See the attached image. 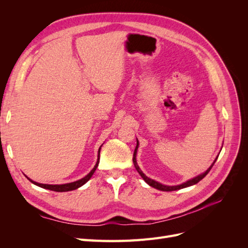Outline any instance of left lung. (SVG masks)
I'll list each match as a JSON object with an SVG mask.
<instances>
[{"label": "left lung", "mask_w": 248, "mask_h": 248, "mask_svg": "<svg viewBox=\"0 0 248 248\" xmlns=\"http://www.w3.org/2000/svg\"><path fill=\"white\" fill-rule=\"evenodd\" d=\"M139 144H140V142H139V140L137 139V147H136V149H134L133 158H132V161H133V164H134V168H136V170H138V172H139V174L140 175V177L145 180V182H146L148 185L152 186V187H154V188L158 189V190H161V191H174V190L182 189V188H185V187H189V186H192V185H194V184H197L198 182H200V181H201V180H202V178L206 177V175H207L208 172L210 171V170H211V169H212V167L214 166V163H215V161L217 160V158H218V156H217L216 158H215V160L213 161V163L211 164V166L209 167V169H208L206 171L202 172L201 175H199V176H197V177H194V178H192V179H189L188 181H186V182H184V183H182V184L170 186V185H164V184H161V183H159V182L155 181V180H153V179H151V178L147 177V176L144 174V172L141 171V170L140 169L139 164H138V162H137V154H138Z\"/></svg>", "instance_id": "obj_1"}]
</instances>
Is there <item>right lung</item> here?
Returning a JSON list of instances; mask_svg holds the SVG:
<instances>
[{
  "label": "right lung",
  "mask_w": 248,
  "mask_h": 248,
  "mask_svg": "<svg viewBox=\"0 0 248 248\" xmlns=\"http://www.w3.org/2000/svg\"><path fill=\"white\" fill-rule=\"evenodd\" d=\"M102 145L100 146L99 150H98V156H97V161H96V164L94 166V168L92 169V170L89 172V174L87 176H85L84 178H81L79 180H78V181H74V182H71V183H66V184H42V183H38V182H35L33 181V180L30 179L29 177H27L30 181H31L33 184L37 185L41 187V188H44V189H49V190H52V191H57V192H65V191H71V190H74V189H78L79 188L80 186H82L84 184H86L90 179H91V177L93 176L94 171L96 170L97 167H98V163H99V159H100V149H101Z\"/></svg>",
  "instance_id": "add662e5"
}]
</instances>
